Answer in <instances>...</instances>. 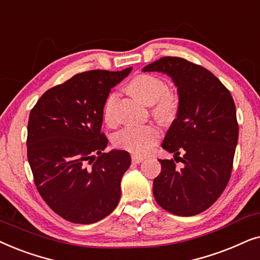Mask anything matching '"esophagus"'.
<instances>
[{
	"label": "esophagus",
	"instance_id": "obj_1",
	"mask_svg": "<svg viewBox=\"0 0 260 260\" xmlns=\"http://www.w3.org/2000/svg\"><path fill=\"white\" fill-rule=\"evenodd\" d=\"M143 160H144L143 157H139V155H132V161L134 164H140Z\"/></svg>",
	"mask_w": 260,
	"mask_h": 260
}]
</instances>
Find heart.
Instances as JSON below:
<instances>
[{
  "instance_id": "1",
  "label": "heart",
  "mask_w": 260,
  "mask_h": 260,
  "mask_svg": "<svg viewBox=\"0 0 260 260\" xmlns=\"http://www.w3.org/2000/svg\"><path fill=\"white\" fill-rule=\"evenodd\" d=\"M128 90L138 99L152 105V114L160 121L174 119L178 110V98L174 91L168 90V84L158 76L143 74L134 77L128 84ZM115 91L109 92L103 105V120L113 126L116 122L115 106L117 102ZM160 138V132L153 124H133L124 127L114 137L116 147L136 155H144L150 152Z\"/></svg>"
}]
</instances>
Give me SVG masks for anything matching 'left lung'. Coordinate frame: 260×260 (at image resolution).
<instances>
[{
  "mask_svg": "<svg viewBox=\"0 0 260 260\" xmlns=\"http://www.w3.org/2000/svg\"><path fill=\"white\" fill-rule=\"evenodd\" d=\"M143 70L170 76L179 96L177 117L161 145L175 159L159 160L153 196L169 213L197 215L219 199L231 178L239 137L233 98L212 72L184 58L162 57Z\"/></svg>",
  "mask_w": 260,
  "mask_h": 260,
  "instance_id": "obj_1",
  "label": "left lung"
}]
</instances>
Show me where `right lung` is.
<instances>
[{"mask_svg":"<svg viewBox=\"0 0 260 260\" xmlns=\"http://www.w3.org/2000/svg\"><path fill=\"white\" fill-rule=\"evenodd\" d=\"M131 70L75 75L48 89L30 110L27 157L34 183L47 206L70 222H98L120 201L131 155L105 153L108 139L101 127L110 89Z\"/></svg>","mask_w":260,"mask_h":260,"instance_id":"obj_1","label":"right lung"}]
</instances>
